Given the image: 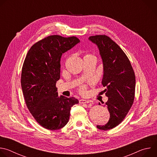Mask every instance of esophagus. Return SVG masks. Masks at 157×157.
I'll list each match as a JSON object with an SVG mask.
<instances>
[{
  "instance_id": "34e87169",
  "label": "esophagus",
  "mask_w": 157,
  "mask_h": 157,
  "mask_svg": "<svg viewBox=\"0 0 157 157\" xmlns=\"http://www.w3.org/2000/svg\"><path fill=\"white\" fill-rule=\"evenodd\" d=\"M79 102L80 104H85V103H89V101H87V100H84V99H80L79 101Z\"/></svg>"
}]
</instances>
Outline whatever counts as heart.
<instances>
[{
    "instance_id": "b5f03b06",
    "label": "heart",
    "mask_w": 157,
    "mask_h": 157,
    "mask_svg": "<svg viewBox=\"0 0 157 157\" xmlns=\"http://www.w3.org/2000/svg\"><path fill=\"white\" fill-rule=\"evenodd\" d=\"M86 56H94H94H93V55H86ZM86 86H84V85H82V86H81V87H80V88H79V89H80V91L81 92V93H85V91H86Z\"/></svg>"
}]
</instances>
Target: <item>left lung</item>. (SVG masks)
<instances>
[{"instance_id":"1","label":"left lung","mask_w":157,"mask_h":157,"mask_svg":"<svg viewBox=\"0 0 157 157\" xmlns=\"http://www.w3.org/2000/svg\"><path fill=\"white\" fill-rule=\"evenodd\" d=\"M89 40L97 44L102 59V84L106 87L104 91L108 97L104 107L108 108L110 113L108 122L96 127L107 130L123 121L133 104L136 89L135 73L125 53L109 36L98 35L90 36Z\"/></svg>"}]
</instances>
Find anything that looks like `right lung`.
Wrapping results in <instances>:
<instances>
[{"label": "right lung", "mask_w": 157, "mask_h": 157, "mask_svg": "<svg viewBox=\"0 0 157 157\" xmlns=\"http://www.w3.org/2000/svg\"><path fill=\"white\" fill-rule=\"evenodd\" d=\"M79 40L76 36L50 35L37 41L29 50L22 66L21 86L27 107L35 121L51 130L68 123L75 98L58 95L56 83L60 78L63 53Z\"/></svg>", "instance_id": "obj_1"}]
</instances>
